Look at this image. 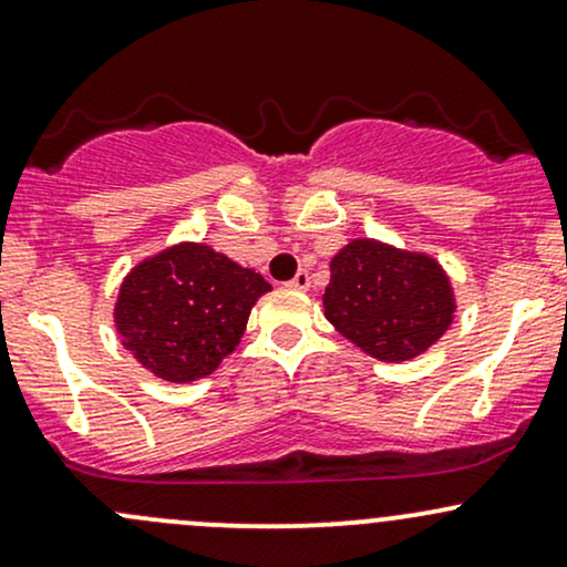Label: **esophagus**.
<instances>
[{"label":"esophagus","instance_id":"1","mask_svg":"<svg viewBox=\"0 0 567 567\" xmlns=\"http://www.w3.org/2000/svg\"><path fill=\"white\" fill-rule=\"evenodd\" d=\"M289 286H291V289H297V291H306L308 286H310V272L308 270H300L295 278H291Z\"/></svg>","mask_w":567,"mask_h":567}]
</instances>
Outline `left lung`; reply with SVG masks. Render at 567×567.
I'll return each mask as SVG.
<instances>
[{
	"label": "left lung",
	"instance_id": "1",
	"mask_svg": "<svg viewBox=\"0 0 567 567\" xmlns=\"http://www.w3.org/2000/svg\"><path fill=\"white\" fill-rule=\"evenodd\" d=\"M321 300L334 330L381 362L424 354L456 310L441 261L373 237H357L334 254Z\"/></svg>",
	"mask_w": 567,
	"mask_h": 567
}]
</instances>
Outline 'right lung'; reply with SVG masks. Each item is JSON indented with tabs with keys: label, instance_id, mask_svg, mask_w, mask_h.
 <instances>
[{
	"label": "right lung",
	"instance_id": "add662e5",
	"mask_svg": "<svg viewBox=\"0 0 567 567\" xmlns=\"http://www.w3.org/2000/svg\"><path fill=\"white\" fill-rule=\"evenodd\" d=\"M270 289L257 270L205 243H175L126 272L115 332L156 379L199 381L237 349L251 308Z\"/></svg>",
	"mask_w": 567,
	"mask_h": 567
}]
</instances>
